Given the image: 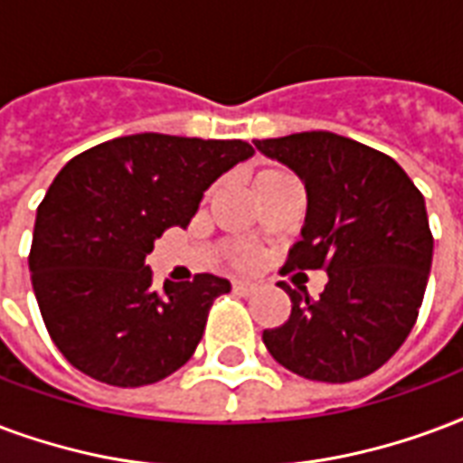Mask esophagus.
I'll use <instances>...</instances> for the list:
<instances>
[{"label":"esophagus","mask_w":463,"mask_h":463,"mask_svg":"<svg viewBox=\"0 0 463 463\" xmlns=\"http://www.w3.org/2000/svg\"><path fill=\"white\" fill-rule=\"evenodd\" d=\"M232 292L242 294V297H250V294L258 292V284L248 282V279H232Z\"/></svg>","instance_id":"obj_1"}]
</instances>
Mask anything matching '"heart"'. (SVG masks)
<instances>
[{
  "mask_svg": "<svg viewBox=\"0 0 463 463\" xmlns=\"http://www.w3.org/2000/svg\"><path fill=\"white\" fill-rule=\"evenodd\" d=\"M265 174H267V171H265ZM255 260H258L255 250H241V252H235L232 262H235L238 267H250V265H255Z\"/></svg>",
  "mask_w": 463,
  "mask_h": 463,
  "instance_id": "b5f03b06",
  "label": "heart"
}]
</instances>
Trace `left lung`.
I'll return each mask as SVG.
<instances>
[{
    "instance_id": "obj_1",
    "label": "left lung",
    "mask_w": 463,
    "mask_h": 463,
    "mask_svg": "<svg viewBox=\"0 0 463 463\" xmlns=\"http://www.w3.org/2000/svg\"><path fill=\"white\" fill-rule=\"evenodd\" d=\"M307 188V218L282 275L326 269L317 301L282 289L292 314L262 331L279 365L318 383H351L392 358L412 331L432 267L422 194L388 154L334 132L255 139Z\"/></svg>"
}]
</instances>
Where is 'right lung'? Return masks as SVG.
Returning a JSON list of instances; mask_svg holds the SVG:
<instances>
[{"label": "right lung", "instance_id": "1", "mask_svg": "<svg viewBox=\"0 0 463 463\" xmlns=\"http://www.w3.org/2000/svg\"><path fill=\"white\" fill-rule=\"evenodd\" d=\"M252 154L242 139L145 132L61 169L36 211L29 269L43 324L73 368L139 388L194 355L231 282L203 272L154 289L145 260L164 231L186 228L205 188Z\"/></svg>", "mask_w": 463, "mask_h": 463}]
</instances>
